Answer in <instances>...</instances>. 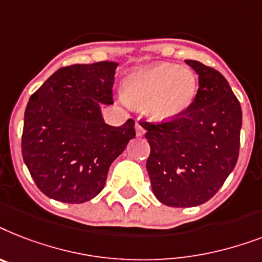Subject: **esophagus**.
Instances as JSON below:
<instances>
[{
  "label": "esophagus",
  "instance_id": "esophagus-1",
  "mask_svg": "<svg viewBox=\"0 0 262 262\" xmlns=\"http://www.w3.org/2000/svg\"><path fill=\"white\" fill-rule=\"evenodd\" d=\"M135 129H137L138 137H143L144 133H146V129L143 128V125H142L141 123H138V121H137V124H135Z\"/></svg>",
  "mask_w": 262,
  "mask_h": 262
}]
</instances>
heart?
I'll return each mask as SVG.
<instances>
[{
    "instance_id": "obj_1",
    "label": "heart",
    "mask_w": 262,
    "mask_h": 262,
    "mask_svg": "<svg viewBox=\"0 0 262 262\" xmlns=\"http://www.w3.org/2000/svg\"><path fill=\"white\" fill-rule=\"evenodd\" d=\"M198 92V78L192 70L174 64L156 63L127 75L124 98L135 106H144L156 120H170L183 115Z\"/></svg>"
}]
</instances>
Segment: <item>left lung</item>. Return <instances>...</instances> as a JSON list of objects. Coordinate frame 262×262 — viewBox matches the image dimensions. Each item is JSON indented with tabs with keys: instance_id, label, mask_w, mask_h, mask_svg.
<instances>
[{
	"instance_id": "obj_1",
	"label": "left lung",
	"mask_w": 262,
	"mask_h": 262,
	"mask_svg": "<svg viewBox=\"0 0 262 262\" xmlns=\"http://www.w3.org/2000/svg\"><path fill=\"white\" fill-rule=\"evenodd\" d=\"M185 62L199 75L189 108L170 120L139 121L150 144L146 169L152 192L169 207L208 202L233 171L239 154L242 111L229 82L210 66Z\"/></svg>"
}]
</instances>
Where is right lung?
<instances>
[{
    "label": "right lung",
    "mask_w": 262,
    "mask_h": 262,
    "mask_svg": "<svg viewBox=\"0 0 262 262\" xmlns=\"http://www.w3.org/2000/svg\"><path fill=\"white\" fill-rule=\"evenodd\" d=\"M116 62L59 69L29 98L21 137L23 160L37 188L58 202L79 204L105 187L111 164L135 138V121L120 127L102 119L114 104Z\"/></svg>",
    "instance_id": "right-lung-1"
}]
</instances>
